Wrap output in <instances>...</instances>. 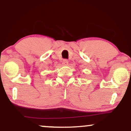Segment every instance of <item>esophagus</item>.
Returning <instances> with one entry per match:
<instances>
[{
  "instance_id": "esophagus-1",
  "label": "esophagus",
  "mask_w": 131,
  "mask_h": 131,
  "mask_svg": "<svg viewBox=\"0 0 131 131\" xmlns=\"http://www.w3.org/2000/svg\"><path fill=\"white\" fill-rule=\"evenodd\" d=\"M68 64H69V62L67 59H64V61H62V64L64 66H67L68 65Z\"/></svg>"
}]
</instances>
